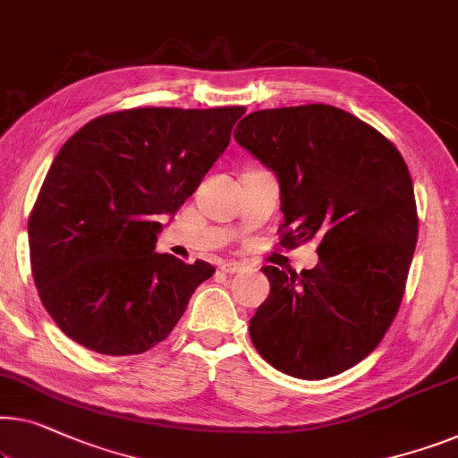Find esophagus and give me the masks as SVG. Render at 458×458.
<instances>
[{"label":"esophagus","mask_w":458,"mask_h":458,"mask_svg":"<svg viewBox=\"0 0 458 458\" xmlns=\"http://www.w3.org/2000/svg\"><path fill=\"white\" fill-rule=\"evenodd\" d=\"M218 268H221L223 273H227V275H235V273H242V270H243L240 262H221V264H218Z\"/></svg>","instance_id":"esophagus-1"}]
</instances>
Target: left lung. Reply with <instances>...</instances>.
Masks as SVG:
<instances>
[{
  "instance_id": "8db88e82",
  "label": "left lung",
  "mask_w": 458,
  "mask_h": 458,
  "mask_svg": "<svg viewBox=\"0 0 458 458\" xmlns=\"http://www.w3.org/2000/svg\"><path fill=\"white\" fill-rule=\"evenodd\" d=\"M233 136L276 177L281 243L320 242V262L300 275L262 267L270 293L250 339L283 374H341L372 353L401 306L417 243L407 165L380 131L330 105L254 111Z\"/></svg>"
}]
</instances>
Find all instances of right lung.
<instances>
[{
	"label": "right lung",
	"instance_id": "add662e5",
	"mask_svg": "<svg viewBox=\"0 0 458 458\" xmlns=\"http://www.w3.org/2000/svg\"><path fill=\"white\" fill-rule=\"evenodd\" d=\"M243 107H144L92 119L53 158L29 218L32 276L72 341L138 355L167 339L208 262L158 254L182 208L229 147Z\"/></svg>",
	"mask_w": 458,
	"mask_h": 458
}]
</instances>
